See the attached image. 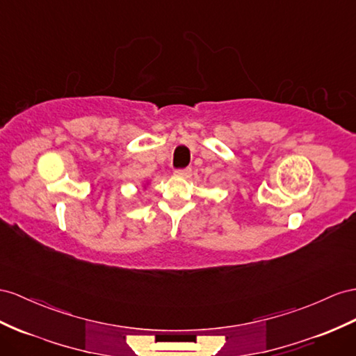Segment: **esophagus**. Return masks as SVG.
<instances>
[{
  "label": "esophagus",
  "instance_id": "obj_1",
  "mask_svg": "<svg viewBox=\"0 0 356 356\" xmlns=\"http://www.w3.org/2000/svg\"><path fill=\"white\" fill-rule=\"evenodd\" d=\"M191 172H193V170L191 168H181V170H176L175 175L179 177H189Z\"/></svg>",
  "mask_w": 356,
  "mask_h": 356
}]
</instances>
